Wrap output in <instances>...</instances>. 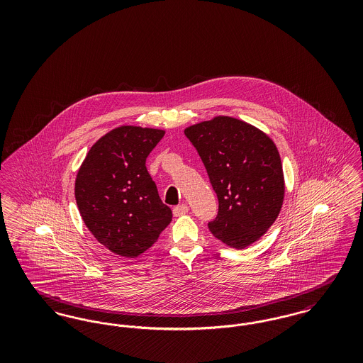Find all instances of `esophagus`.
<instances>
[{"label":"esophagus","mask_w":363,"mask_h":363,"mask_svg":"<svg viewBox=\"0 0 363 363\" xmlns=\"http://www.w3.org/2000/svg\"><path fill=\"white\" fill-rule=\"evenodd\" d=\"M188 211H189V207H188L186 204H181V206H177V207H174L173 209L174 216H181V215H185V213H188Z\"/></svg>","instance_id":"34e87169"}]
</instances>
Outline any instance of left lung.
I'll use <instances>...</instances> for the list:
<instances>
[{
	"instance_id": "left-lung-1",
	"label": "left lung",
	"mask_w": 363,
	"mask_h": 363,
	"mask_svg": "<svg viewBox=\"0 0 363 363\" xmlns=\"http://www.w3.org/2000/svg\"><path fill=\"white\" fill-rule=\"evenodd\" d=\"M219 201L208 223L225 245L243 249L277 220L284 197L281 160L274 141L257 128L216 117L185 129Z\"/></svg>"
}]
</instances>
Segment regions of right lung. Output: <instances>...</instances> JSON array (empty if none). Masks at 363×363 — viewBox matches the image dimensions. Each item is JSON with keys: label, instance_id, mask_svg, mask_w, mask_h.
<instances>
[{"label": "right lung", "instance_id": "right-lung-1", "mask_svg": "<svg viewBox=\"0 0 363 363\" xmlns=\"http://www.w3.org/2000/svg\"><path fill=\"white\" fill-rule=\"evenodd\" d=\"M163 130L121 126L99 138L77 173L74 196L94 237L123 257L151 247L173 218L162 203L145 160Z\"/></svg>", "mask_w": 363, "mask_h": 363}]
</instances>
